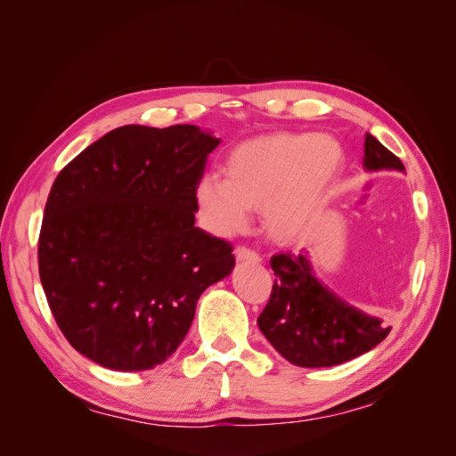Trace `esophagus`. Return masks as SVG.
<instances>
[{
    "label": "esophagus",
    "instance_id": "obj_1",
    "mask_svg": "<svg viewBox=\"0 0 456 456\" xmlns=\"http://www.w3.org/2000/svg\"><path fill=\"white\" fill-rule=\"evenodd\" d=\"M233 255H236V258L238 260H247V262H260V256L255 253V251H251V249H247V247H236V251H233Z\"/></svg>",
    "mask_w": 456,
    "mask_h": 456
}]
</instances>
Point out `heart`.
Instances as JSON below:
<instances>
[{
  "label": "heart",
  "mask_w": 456,
  "mask_h": 456,
  "mask_svg": "<svg viewBox=\"0 0 456 456\" xmlns=\"http://www.w3.org/2000/svg\"><path fill=\"white\" fill-rule=\"evenodd\" d=\"M346 154L330 134L270 133L230 150L224 176L205 175L196 203L207 230L230 238L243 232L251 209L275 243H295L314 228L344 171Z\"/></svg>",
  "instance_id": "1"
}]
</instances>
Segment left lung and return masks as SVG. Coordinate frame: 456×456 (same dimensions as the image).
<instances>
[{
  "mask_svg": "<svg viewBox=\"0 0 456 456\" xmlns=\"http://www.w3.org/2000/svg\"><path fill=\"white\" fill-rule=\"evenodd\" d=\"M367 171L405 173L403 163L375 136L365 134ZM275 281L258 329L287 362L298 367H333L372 350L388 337L380 317L369 315L338 297L320 278L302 249L270 260Z\"/></svg>",
  "mask_w": 456,
  "mask_h": 456,
  "instance_id": "obj_1",
  "label": "left lung"
}]
</instances>
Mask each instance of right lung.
Listing matches in <instances>:
<instances>
[{
	"instance_id": "obj_1",
	"label": "right lung",
	"mask_w": 456,
	"mask_h": 456,
	"mask_svg": "<svg viewBox=\"0 0 456 456\" xmlns=\"http://www.w3.org/2000/svg\"><path fill=\"white\" fill-rule=\"evenodd\" d=\"M220 139L196 126H123L59 173L39 278L62 335L91 362L146 370L181 346L207 287L236 266L196 226V186Z\"/></svg>"
}]
</instances>
